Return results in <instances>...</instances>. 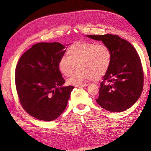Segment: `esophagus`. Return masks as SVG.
<instances>
[{"mask_svg": "<svg viewBox=\"0 0 151 151\" xmlns=\"http://www.w3.org/2000/svg\"><path fill=\"white\" fill-rule=\"evenodd\" d=\"M88 85H89L88 84H83L76 85V87H77V88H81V87H85V86H88Z\"/></svg>", "mask_w": 151, "mask_h": 151, "instance_id": "34e87169", "label": "esophagus"}]
</instances>
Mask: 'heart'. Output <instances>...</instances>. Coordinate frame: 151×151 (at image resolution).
<instances>
[{"label": "heart", "instance_id": "obj_1", "mask_svg": "<svg viewBox=\"0 0 151 151\" xmlns=\"http://www.w3.org/2000/svg\"><path fill=\"white\" fill-rule=\"evenodd\" d=\"M67 56L58 62L59 70L66 77L70 84L77 85L85 81L98 80L103 76L110 66L112 52L107 45L79 41L67 48Z\"/></svg>", "mask_w": 151, "mask_h": 151}]
</instances>
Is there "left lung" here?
Wrapping results in <instances>:
<instances>
[{"label":"left lung","mask_w":151,"mask_h":151,"mask_svg":"<svg viewBox=\"0 0 151 151\" xmlns=\"http://www.w3.org/2000/svg\"><path fill=\"white\" fill-rule=\"evenodd\" d=\"M87 36L102 41L112 52L111 64L100 83L96 102L109 111L126 110L137 101L143 89L144 72L137 52L129 42L118 35Z\"/></svg>","instance_id":"obj_1"}]
</instances>
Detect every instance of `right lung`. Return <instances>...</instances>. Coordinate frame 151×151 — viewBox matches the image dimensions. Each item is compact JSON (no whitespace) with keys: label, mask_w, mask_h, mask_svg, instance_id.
Wrapping results in <instances>:
<instances>
[{"label":"right lung","mask_w":151,"mask_h":151,"mask_svg":"<svg viewBox=\"0 0 151 151\" xmlns=\"http://www.w3.org/2000/svg\"><path fill=\"white\" fill-rule=\"evenodd\" d=\"M66 50L62 44L39 43L22 54L15 70L20 104L31 116L43 121L55 120L64 111L74 87H63L65 80L58 62Z\"/></svg>","instance_id":"add662e5"}]
</instances>
